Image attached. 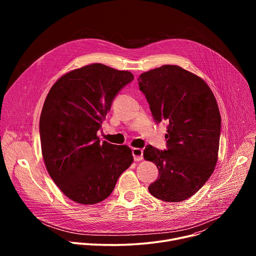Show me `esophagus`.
<instances>
[{"mask_svg":"<svg viewBox=\"0 0 256 256\" xmlns=\"http://www.w3.org/2000/svg\"><path fill=\"white\" fill-rule=\"evenodd\" d=\"M132 156L134 161H140L142 160V150L138 148H134L132 149Z\"/></svg>","mask_w":256,"mask_h":256,"instance_id":"34e87169","label":"esophagus"}]
</instances>
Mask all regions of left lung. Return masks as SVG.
<instances>
[{"label":"left lung","mask_w":256,"mask_h":256,"mask_svg":"<svg viewBox=\"0 0 256 256\" xmlns=\"http://www.w3.org/2000/svg\"><path fill=\"white\" fill-rule=\"evenodd\" d=\"M138 81L154 120L168 122L167 150L148 144L144 151L159 170L148 190L164 202L188 200L202 188L218 161L221 114L216 98L202 78L178 66L142 72Z\"/></svg>","instance_id":"1"}]
</instances>
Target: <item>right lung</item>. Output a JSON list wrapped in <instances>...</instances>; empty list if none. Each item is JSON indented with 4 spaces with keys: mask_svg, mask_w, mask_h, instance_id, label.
Listing matches in <instances>:
<instances>
[{
    "mask_svg": "<svg viewBox=\"0 0 256 256\" xmlns=\"http://www.w3.org/2000/svg\"><path fill=\"white\" fill-rule=\"evenodd\" d=\"M132 80L128 70L92 64L66 72L50 88L40 120L42 152L48 174L70 200L102 202L132 163L128 146L97 136L114 99Z\"/></svg>",
    "mask_w": 256,
    "mask_h": 256,
    "instance_id": "add662e5",
    "label": "right lung"
}]
</instances>
